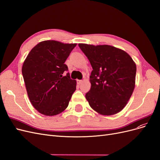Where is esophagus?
I'll list each match as a JSON object with an SVG mask.
<instances>
[{"label":"esophagus","mask_w":160,"mask_h":160,"mask_svg":"<svg viewBox=\"0 0 160 160\" xmlns=\"http://www.w3.org/2000/svg\"><path fill=\"white\" fill-rule=\"evenodd\" d=\"M77 84L80 85V84L83 83V81H82V80H77Z\"/></svg>","instance_id":"obj_1"}]
</instances>
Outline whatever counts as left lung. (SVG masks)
Segmentation results:
<instances>
[{
	"mask_svg": "<svg viewBox=\"0 0 160 160\" xmlns=\"http://www.w3.org/2000/svg\"><path fill=\"white\" fill-rule=\"evenodd\" d=\"M93 68L91 89L85 98L90 107L102 115L120 112L135 86L136 65L128 52L115 47L79 43Z\"/></svg>",
	"mask_w": 160,
	"mask_h": 160,
	"instance_id": "1",
	"label": "left lung"
}]
</instances>
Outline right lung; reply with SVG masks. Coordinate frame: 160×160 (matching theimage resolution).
Wrapping results in <instances>:
<instances>
[{
  "label": "right lung",
  "mask_w": 160,
  "mask_h": 160,
  "mask_svg": "<svg viewBox=\"0 0 160 160\" xmlns=\"http://www.w3.org/2000/svg\"><path fill=\"white\" fill-rule=\"evenodd\" d=\"M77 43H63L54 40L38 42L23 62L22 73L31 104L40 113L53 116L68 107L77 81L65 64Z\"/></svg>",
  "instance_id": "right-lung-1"
}]
</instances>
